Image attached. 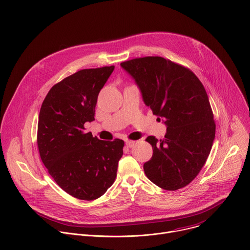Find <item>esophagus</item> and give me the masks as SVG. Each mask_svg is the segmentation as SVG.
Listing matches in <instances>:
<instances>
[{
	"label": "esophagus",
	"mask_w": 250,
	"mask_h": 250,
	"mask_svg": "<svg viewBox=\"0 0 250 250\" xmlns=\"http://www.w3.org/2000/svg\"><path fill=\"white\" fill-rule=\"evenodd\" d=\"M125 146L128 147V148H131V147H133L134 146H135V141H133V140H125Z\"/></svg>",
	"instance_id": "34e87169"
}]
</instances>
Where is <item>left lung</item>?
<instances>
[{"mask_svg": "<svg viewBox=\"0 0 250 250\" xmlns=\"http://www.w3.org/2000/svg\"><path fill=\"white\" fill-rule=\"evenodd\" d=\"M145 104L167 126L164 139L148 136L153 154L144 169L158 187L175 191L191 183L206 163L216 134L207 92L192 71L159 56L121 63Z\"/></svg>", "mask_w": 250, "mask_h": 250, "instance_id": "1", "label": "left lung"}]
</instances>
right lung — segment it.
I'll return each instance as SVG.
<instances>
[{"instance_id":"right-lung-1","label":"right lung","mask_w":250,"mask_h":250,"mask_svg":"<svg viewBox=\"0 0 250 250\" xmlns=\"http://www.w3.org/2000/svg\"><path fill=\"white\" fill-rule=\"evenodd\" d=\"M114 69H83L64 78L49 90L41 108V158L57 185L80 200L92 201L106 192L124 153V140H100L84 131L85 123L95 120L98 95Z\"/></svg>"}]
</instances>
